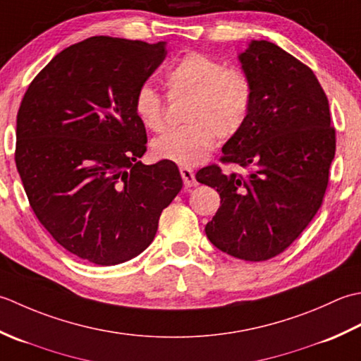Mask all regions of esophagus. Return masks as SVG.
<instances>
[{
	"instance_id": "esophagus-1",
	"label": "esophagus",
	"mask_w": 361,
	"mask_h": 361,
	"mask_svg": "<svg viewBox=\"0 0 361 361\" xmlns=\"http://www.w3.org/2000/svg\"><path fill=\"white\" fill-rule=\"evenodd\" d=\"M180 176L183 179V185H185L187 188H191V187H196L197 182L195 179V173L193 170H191L190 166H180Z\"/></svg>"
}]
</instances>
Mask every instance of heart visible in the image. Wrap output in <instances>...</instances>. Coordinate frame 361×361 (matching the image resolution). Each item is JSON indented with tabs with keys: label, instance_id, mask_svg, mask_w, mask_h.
I'll list each match as a JSON object with an SVG mask.
<instances>
[{
	"label": "heart",
	"instance_id": "1",
	"mask_svg": "<svg viewBox=\"0 0 361 361\" xmlns=\"http://www.w3.org/2000/svg\"><path fill=\"white\" fill-rule=\"evenodd\" d=\"M171 99L190 98L187 126L168 130L152 142L154 156L178 165H196L209 157L219 138H232L245 128L254 104V85L245 71L226 67L207 54H183L165 73ZM134 112L146 129L165 128V101L145 84L134 97Z\"/></svg>",
	"mask_w": 361,
	"mask_h": 361
}]
</instances>
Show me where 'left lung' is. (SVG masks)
I'll return each instance as SVG.
<instances>
[{"label":"left lung","instance_id":"left-lung-1","mask_svg":"<svg viewBox=\"0 0 361 361\" xmlns=\"http://www.w3.org/2000/svg\"><path fill=\"white\" fill-rule=\"evenodd\" d=\"M240 62L252 80L254 104L219 160L249 173L212 164L196 180L221 197L205 226L209 240L237 259L263 262L282 254L319 210L336 138L329 99L305 63L267 40H252Z\"/></svg>","mask_w":361,"mask_h":361}]
</instances>
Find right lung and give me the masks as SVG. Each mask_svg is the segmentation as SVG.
<instances>
[{
    "mask_svg": "<svg viewBox=\"0 0 361 361\" xmlns=\"http://www.w3.org/2000/svg\"><path fill=\"white\" fill-rule=\"evenodd\" d=\"M165 56V42L90 37L61 51L21 99L16 164L29 204L79 259H134L182 188L173 161H138L148 138L134 97Z\"/></svg>",
    "mask_w": 361,
    "mask_h": 361,
    "instance_id": "1",
    "label": "right lung"
}]
</instances>
